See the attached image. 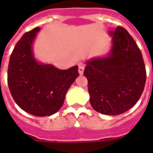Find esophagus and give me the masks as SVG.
Wrapping results in <instances>:
<instances>
[{
  "label": "esophagus",
  "mask_w": 153,
  "mask_h": 153,
  "mask_svg": "<svg viewBox=\"0 0 153 153\" xmlns=\"http://www.w3.org/2000/svg\"><path fill=\"white\" fill-rule=\"evenodd\" d=\"M83 71H84V66L83 65H79V74L80 75L83 74Z\"/></svg>",
  "instance_id": "obj_1"
}]
</instances>
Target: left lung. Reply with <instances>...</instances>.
<instances>
[{"label":"left lung","mask_w":153,"mask_h":153,"mask_svg":"<svg viewBox=\"0 0 153 153\" xmlns=\"http://www.w3.org/2000/svg\"><path fill=\"white\" fill-rule=\"evenodd\" d=\"M111 47L106 56L85 61L90 103L97 112L117 115L137 103L144 89L146 70L137 44L125 28L108 31Z\"/></svg>","instance_id":"1"}]
</instances>
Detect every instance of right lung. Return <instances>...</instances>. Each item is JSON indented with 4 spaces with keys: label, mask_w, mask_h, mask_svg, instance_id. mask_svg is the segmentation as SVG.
<instances>
[{
    "label": "right lung",
    "mask_w": 153,
    "mask_h": 153,
    "mask_svg": "<svg viewBox=\"0 0 153 153\" xmlns=\"http://www.w3.org/2000/svg\"><path fill=\"white\" fill-rule=\"evenodd\" d=\"M40 29L27 32L15 45L9 62L8 86L22 110L36 116H47L60 109L79 72L78 65L60 70L37 60L33 42Z\"/></svg>",
    "instance_id": "right-lung-1"
}]
</instances>
